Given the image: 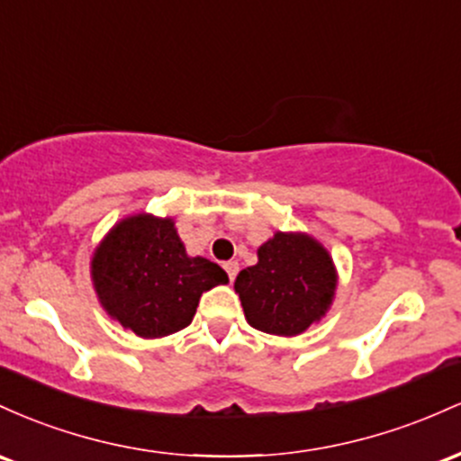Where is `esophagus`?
I'll use <instances>...</instances> for the list:
<instances>
[{
  "label": "esophagus",
  "instance_id": "34e87169",
  "mask_svg": "<svg viewBox=\"0 0 461 461\" xmlns=\"http://www.w3.org/2000/svg\"><path fill=\"white\" fill-rule=\"evenodd\" d=\"M224 270H226V274H229L230 281H235L237 272H240V263H237V261H226L224 263Z\"/></svg>",
  "mask_w": 461,
  "mask_h": 461
}]
</instances>
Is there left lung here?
<instances>
[{
  "label": "left lung",
  "instance_id": "left-lung-1",
  "mask_svg": "<svg viewBox=\"0 0 461 461\" xmlns=\"http://www.w3.org/2000/svg\"><path fill=\"white\" fill-rule=\"evenodd\" d=\"M257 258L235 278L250 327L294 338L327 315L338 289V267L315 237L276 230L258 246Z\"/></svg>",
  "mask_w": 461,
  "mask_h": 461
}]
</instances>
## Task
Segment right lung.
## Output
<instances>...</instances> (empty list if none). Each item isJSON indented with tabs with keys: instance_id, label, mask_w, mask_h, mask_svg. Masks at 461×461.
Here are the masks:
<instances>
[{
	"instance_id": "right-lung-1",
	"label": "right lung",
	"mask_w": 461,
	"mask_h": 461,
	"mask_svg": "<svg viewBox=\"0 0 461 461\" xmlns=\"http://www.w3.org/2000/svg\"><path fill=\"white\" fill-rule=\"evenodd\" d=\"M91 281L115 322L157 339L189 327L200 296L226 285L229 274L209 258L189 257L172 217L134 213L95 246Z\"/></svg>"
}]
</instances>
